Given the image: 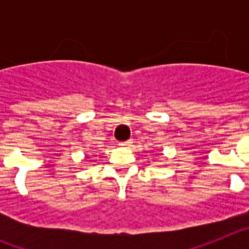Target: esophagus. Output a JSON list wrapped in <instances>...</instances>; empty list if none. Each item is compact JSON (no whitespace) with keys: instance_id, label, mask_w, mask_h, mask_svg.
<instances>
[{"instance_id":"esophagus-1","label":"esophagus","mask_w":249,"mask_h":249,"mask_svg":"<svg viewBox=\"0 0 249 249\" xmlns=\"http://www.w3.org/2000/svg\"><path fill=\"white\" fill-rule=\"evenodd\" d=\"M132 143H133V142H132V140H129V141H124V142H120V146L121 147H129V146H132Z\"/></svg>"}]
</instances>
